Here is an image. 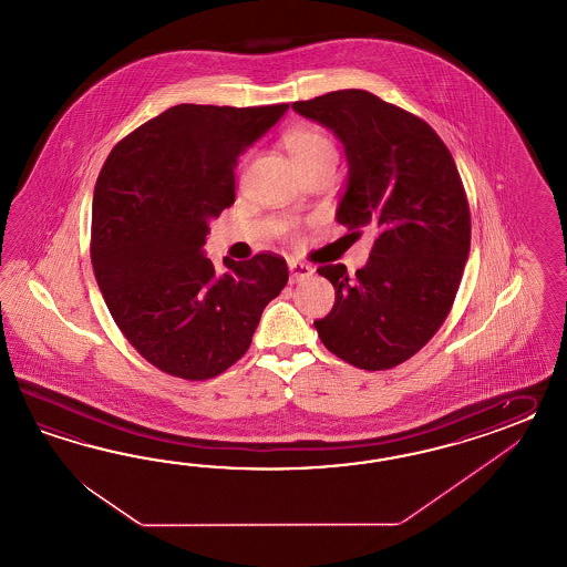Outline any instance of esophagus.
Returning a JSON list of instances; mask_svg holds the SVG:
<instances>
[{"label": "esophagus", "mask_w": 567, "mask_h": 567, "mask_svg": "<svg viewBox=\"0 0 567 567\" xmlns=\"http://www.w3.org/2000/svg\"><path fill=\"white\" fill-rule=\"evenodd\" d=\"M289 270H291V282H299V280L313 275V268L303 261H289Z\"/></svg>", "instance_id": "1"}]
</instances>
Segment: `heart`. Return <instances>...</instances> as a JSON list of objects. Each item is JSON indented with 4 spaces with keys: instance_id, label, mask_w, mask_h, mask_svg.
<instances>
[{
    "instance_id": "obj_1",
    "label": "heart",
    "mask_w": 567,
    "mask_h": 567,
    "mask_svg": "<svg viewBox=\"0 0 567 567\" xmlns=\"http://www.w3.org/2000/svg\"><path fill=\"white\" fill-rule=\"evenodd\" d=\"M289 153L292 161L297 163V167H307L320 161L334 158L337 161V148L332 144V140L328 138L318 130H299L287 140Z\"/></svg>"
}]
</instances>
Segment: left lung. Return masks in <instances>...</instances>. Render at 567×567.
Instances as JSON below:
<instances>
[{"mask_svg":"<svg viewBox=\"0 0 567 567\" xmlns=\"http://www.w3.org/2000/svg\"><path fill=\"white\" fill-rule=\"evenodd\" d=\"M292 109L344 146L338 223L375 233L352 278L344 264L318 268L337 299L313 326L354 368H396L440 330L468 260L471 213L456 163L429 123L368 91L328 92Z\"/></svg>","mask_w":567,"mask_h":567,"instance_id":"8db88e82","label":"left lung"}]
</instances>
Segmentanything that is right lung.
I'll return each mask as SVG.
<instances>
[{"label": "right lung", "mask_w": 567, "mask_h": 567, "mask_svg": "<svg viewBox=\"0 0 567 567\" xmlns=\"http://www.w3.org/2000/svg\"><path fill=\"white\" fill-rule=\"evenodd\" d=\"M289 105H177L105 161L92 198V268L123 337L154 368L208 380L237 363L289 280L275 254H204L208 223L235 202L239 156Z\"/></svg>", "instance_id": "1"}]
</instances>
